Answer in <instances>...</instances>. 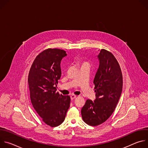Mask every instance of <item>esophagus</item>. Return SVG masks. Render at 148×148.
<instances>
[{"label": "esophagus", "mask_w": 148, "mask_h": 148, "mask_svg": "<svg viewBox=\"0 0 148 148\" xmlns=\"http://www.w3.org/2000/svg\"><path fill=\"white\" fill-rule=\"evenodd\" d=\"M76 97H77V95H71L70 96V98H71V100L75 99Z\"/></svg>", "instance_id": "34e87169"}]
</instances>
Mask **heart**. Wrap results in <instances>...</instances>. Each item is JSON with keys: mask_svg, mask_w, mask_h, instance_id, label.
Wrapping results in <instances>:
<instances>
[{"mask_svg": "<svg viewBox=\"0 0 148 148\" xmlns=\"http://www.w3.org/2000/svg\"><path fill=\"white\" fill-rule=\"evenodd\" d=\"M82 66H89V64L88 62H86V61H84L82 63Z\"/></svg>", "mask_w": 148, "mask_h": 148, "instance_id": "obj_1", "label": "heart"}]
</instances>
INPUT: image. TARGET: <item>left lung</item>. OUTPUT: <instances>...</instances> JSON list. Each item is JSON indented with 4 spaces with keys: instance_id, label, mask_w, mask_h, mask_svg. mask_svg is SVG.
Returning a JSON list of instances; mask_svg holds the SVG:
<instances>
[{
    "instance_id": "8db88e82",
    "label": "left lung",
    "mask_w": 148,
    "mask_h": 148,
    "mask_svg": "<svg viewBox=\"0 0 148 148\" xmlns=\"http://www.w3.org/2000/svg\"><path fill=\"white\" fill-rule=\"evenodd\" d=\"M97 57L99 64L94 79L95 99H87L81 109L83 121L91 126L100 125L110 118L122 90V74L114 55L101 49Z\"/></svg>"
}]
</instances>
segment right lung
Segmentation results:
<instances>
[{
    "label": "right lung",
    "instance_id": "obj_1",
    "mask_svg": "<svg viewBox=\"0 0 148 148\" xmlns=\"http://www.w3.org/2000/svg\"><path fill=\"white\" fill-rule=\"evenodd\" d=\"M66 51L49 49L40 53L30 68L28 82L33 108L47 125L55 127L64 122L70 97L56 92L61 75V61Z\"/></svg>",
    "mask_w": 148,
    "mask_h": 148
}]
</instances>
